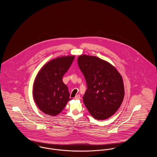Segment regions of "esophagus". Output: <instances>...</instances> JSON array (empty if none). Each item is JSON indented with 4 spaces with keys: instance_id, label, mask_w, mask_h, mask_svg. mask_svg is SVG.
I'll return each instance as SVG.
<instances>
[{
    "instance_id": "esophagus-1",
    "label": "esophagus",
    "mask_w": 157,
    "mask_h": 157,
    "mask_svg": "<svg viewBox=\"0 0 157 157\" xmlns=\"http://www.w3.org/2000/svg\"><path fill=\"white\" fill-rule=\"evenodd\" d=\"M80 98H81V97H80V95H76V96H75V99H79Z\"/></svg>"
}]
</instances>
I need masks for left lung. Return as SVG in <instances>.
<instances>
[{"label":"left lung","mask_w":157,"mask_h":157,"mask_svg":"<svg viewBox=\"0 0 157 157\" xmlns=\"http://www.w3.org/2000/svg\"><path fill=\"white\" fill-rule=\"evenodd\" d=\"M78 63L87 85L83 99L88 111L97 120L111 117L124 97L121 75L110 63L96 56L81 55Z\"/></svg>","instance_id":"8db88e82"}]
</instances>
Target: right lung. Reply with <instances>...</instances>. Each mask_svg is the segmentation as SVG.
<instances>
[{
  "label": "right lung",
  "mask_w": 157,
  "mask_h": 157,
  "mask_svg": "<svg viewBox=\"0 0 157 157\" xmlns=\"http://www.w3.org/2000/svg\"><path fill=\"white\" fill-rule=\"evenodd\" d=\"M74 56H63L48 62L36 76L33 95L38 108L47 115L55 116L71 100L62 77L71 67Z\"/></svg>",
  "instance_id": "right-lung-1"
}]
</instances>
